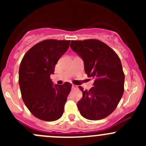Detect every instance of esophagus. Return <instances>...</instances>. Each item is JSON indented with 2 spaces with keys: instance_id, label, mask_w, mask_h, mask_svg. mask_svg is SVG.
Returning <instances> with one entry per match:
<instances>
[{
  "instance_id": "1",
  "label": "esophagus",
  "mask_w": 146,
  "mask_h": 146,
  "mask_svg": "<svg viewBox=\"0 0 146 146\" xmlns=\"http://www.w3.org/2000/svg\"><path fill=\"white\" fill-rule=\"evenodd\" d=\"M77 88H78L77 85H74V84H73V85H72V89H76Z\"/></svg>"
}]
</instances>
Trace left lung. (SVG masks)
<instances>
[{"label": "left lung", "mask_w": 146, "mask_h": 146, "mask_svg": "<svg viewBox=\"0 0 146 146\" xmlns=\"http://www.w3.org/2000/svg\"><path fill=\"white\" fill-rule=\"evenodd\" d=\"M70 46L84 61L85 72L94 79L89 90H83L77 106L80 114L100 120L114 111L124 91V73L117 53L98 39L72 40Z\"/></svg>", "instance_id": "left-lung-1"}]
</instances>
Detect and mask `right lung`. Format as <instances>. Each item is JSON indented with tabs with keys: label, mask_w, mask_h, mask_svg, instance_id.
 I'll use <instances>...</instances> for the list:
<instances>
[{
	"label": "right lung",
	"mask_w": 146,
	"mask_h": 146,
	"mask_svg": "<svg viewBox=\"0 0 146 146\" xmlns=\"http://www.w3.org/2000/svg\"><path fill=\"white\" fill-rule=\"evenodd\" d=\"M70 40L46 39L25 54L19 68V85L26 107L36 118L53 121L61 118L72 85L52 84L50 79Z\"/></svg>",
	"instance_id": "add662e5"
}]
</instances>
